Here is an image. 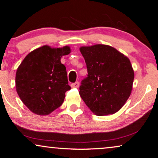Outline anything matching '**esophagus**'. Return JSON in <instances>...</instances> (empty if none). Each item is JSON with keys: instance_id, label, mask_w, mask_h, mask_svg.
<instances>
[{"instance_id": "obj_1", "label": "esophagus", "mask_w": 158, "mask_h": 158, "mask_svg": "<svg viewBox=\"0 0 158 158\" xmlns=\"http://www.w3.org/2000/svg\"><path fill=\"white\" fill-rule=\"evenodd\" d=\"M71 87H75V88H78L79 87V81H76L75 83H73V84H71Z\"/></svg>"}]
</instances>
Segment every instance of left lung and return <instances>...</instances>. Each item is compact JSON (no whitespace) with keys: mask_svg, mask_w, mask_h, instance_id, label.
I'll return each mask as SVG.
<instances>
[{"mask_svg":"<svg viewBox=\"0 0 158 158\" xmlns=\"http://www.w3.org/2000/svg\"><path fill=\"white\" fill-rule=\"evenodd\" d=\"M79 50L88 72L79 87L81 98L99 116L118 112L132 90L134 72L129 59L106 45L83 46Z\"/></svg>","mask_w":158,"mask_h":158,"instance_id":"8db88e82","label":"left lung"}]
</instances>
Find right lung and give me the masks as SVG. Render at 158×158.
Here are the masks:
<instances>
[{
	"instance_id": "obj_1",
	"label": "right lung",
	"mask_w": 158,
	"mask_h": 158,
	"mask_svg": "<svg viewBox=\"0 0 158 158\" xmlns=\"http://www.w3.org/2000/svg\"><path fill=\"white\" fill-rule=\"evenodd\" d=\"M71 52L69 46L53 48L44 45L27 55L16 73V92L31 112L47 115L61 106L68 85L62 56Z\"/></svg>"
}]
</instances>
